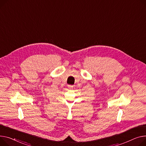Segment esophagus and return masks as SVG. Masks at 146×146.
Masks as SVG:
<instances>
[{
    "label": "esophagus",
    "mask_w": 146,
    "mask_h": 146,
    "mask_svg": "<svg viewBox=\"0 0 146 146\" xmlns=\"http://www.w3.org/2000/svg\"><path fill=\"white\" fill-rule=\"evenodd\" d=\"M73 87V86H71V85H69V86H68V88H69V89H72Z\"/></svg>",
    "instance_id": "esophagus-1"
}]
</instances>
